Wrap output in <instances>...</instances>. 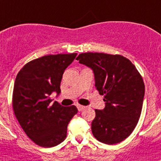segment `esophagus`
Here are the masks:
<instances>
[{
  "label": "esophagus",
  "instance_id": "1",
  "mask_svg": "<svg viewBox=\"0 0 161 161\" xmlns=\"http://www.w3.org/2000/svg\"><path fill=\"white\" fill-rule=\"evenodd\" d=\"M76 107H77V108H78V110H79V111H82V110L83 109H85V106H83V105H80V104H76Z\"/></svg>",
  "mask_w": 161,
  "mask_h": 161
}]
</instances>
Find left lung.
Instances as JSON below:
<instances>
[{
	"instance_id": "1",
	"label": "left lung",
	"mask_w": 161,
	"mask_h": 161,
	"mask_svg": "<svg viewBox=\"0 0 161 161\" xmlns=\"http://www.w3.org/2000/svg\"><path fill=\"white\" fill-rule=\"evenodd\" d=\"M76 60L92 70L95 87L105 102L103 109H95L93 135L104 144L123 142L140 119L145 95L142 75L131 61L120 55L86 53Z\"/></svg>"
}]
</instances>
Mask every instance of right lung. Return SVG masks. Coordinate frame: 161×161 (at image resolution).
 I'll list each match as a JSON object with an SVG mask.
<instances>
[{
    "instance_id": "1",
    "label": "right lung",
    "mask_w": 161,
    "mask_h": 161,
    "mask_svg": "<svg viewBox=\"0 0 161 161\" xmlns=\"http://www.w3.org/2000/svg\"><path fill=\"white\" fill-rule=\"evenodd\" d=\"M77 53L44 56L28 62L19 71L13 90V109L25 132L34 143L53 147L66 137L67 126L78 110L51 99L60 95L66 67Z\"/></svg>"
}]
</instances>
